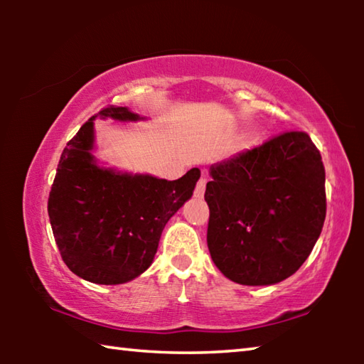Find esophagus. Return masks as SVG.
<instances>
[{"label":"esophagus","instance_id":"esophagus-1","mask_svg":"<svg viewBox=\"0 0 364 364\" xmlns=\"http://www.w3.org/2000/svg\"><path fill=\"white\" fill-rule=\"evenodd\" d=\"M207 181H208V180H207L205 175H202V176L199 178V181H197L196 189H194V196H196V197H202V196H204Z\"/></svg>","mask_w":364,"mask_h":364}]
</instances>
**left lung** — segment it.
I'll return each instance as SVG.
<instances>
[{"label": "left lung", "instance_id": "left-lung-1", "mask_svg": "<svg viewBox=\"0 0 364 364\" xmlns=\"http://www.w3.org/2000/svg\"><path fill=\"white\" fill-rule=\"evenodd\" d=\"M207 245L228 279L276 284L311 254L326 218V173L305 132H286L210 167Z\"/></svg>", "mask_w": 364, "mask_h": 364}]
</instances>
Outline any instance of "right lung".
I'll list each match as a JSON object with an SVG mask.
<instances>
[{
	"mask_svg": "<svg viewBox=\"0 0 364 364\" xmlns=\"http://www.w3.org/2000/svg\"><path fill=\"white\" fill-rule=\"evenodd\" d=\"M96 117L139 120L127 107L107 106L85 122L60 154L48 215L64 263L95 284H123L151 267L167 221L191 199L199 168L175 181L97 167Z\"/></svg>",
	"mask_w": 364,
	"mask_h": 364,
	"instance_id": "1",
	"label": "right lung"
}]
</instances>
